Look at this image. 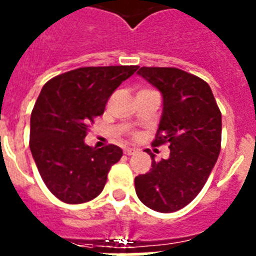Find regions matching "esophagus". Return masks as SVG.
Here are the masks:
<instances>
[{"instance_id": "34e87169", "label": "esophagus", "mask_w": 256, "mask_h": 256, "mask_svg": "<svg viewBox=\"0 0 256 256\" xmlns=\"http://www.w3.org/2000/svg\"><path fill=\"white\" fill-rule=\"evenodd\" d=\"M124 154L128 156L130 155H134V154H138V150H134V148H126V150H124Z\"/></svg>"}]
</instances>
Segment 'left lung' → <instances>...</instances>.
<instances>
[{
  "instance_id": "left-lung-1",
  "label": "left lung",
  "mask_w": 256,
  "mask_h": 256,
  "mask_svg": "<svg viewBox=\"0 0 256 256\" xmlns=\"http://www.w3.org/2000/svg\"><path fill=\"white\" fill-rule=\"evenodd\" d=\"M163 96V114L154 146L170 144V158L155 162L134 178L142 204L158 212H175L195 199L220 152L222 114L210 85L178 68L138 69Z\"/></svg>"
}]
</instances>
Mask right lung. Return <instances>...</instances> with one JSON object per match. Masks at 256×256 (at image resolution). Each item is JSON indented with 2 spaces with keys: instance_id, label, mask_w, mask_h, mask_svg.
Listing matches in <instances>:
<instances>
[{
  "instance_id": "add662e5",
  "label": "right lung",
  "mask_w": 256,
  "mask_h": 256,
  "mask_svg": "<svg viewBox=\"0 0 256 256\" xmlns=\"http://www.w3.org/2000/svg\"><path fill=\"white\" fill-rule=\"evenodd\" d=\"M138 66H86L53 77L44 85L30 118L32 155L44 183L57 199L80 204L102 191L120 146L85 144L88 126L106 101Z\"/></svg>"
}]
</instances>
